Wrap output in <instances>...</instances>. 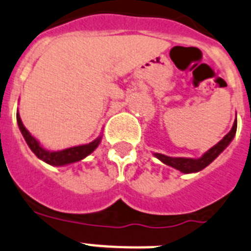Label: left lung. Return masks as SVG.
<instances>
[{"label": "left lung", "instance_id": "1", "mask_svg": "<svg viewBox=\"0 0 251 251\" xmlns=\"http://www.w3.org/2000/svg\"><path fill=\"white\" fill-rule=\"evenodd\" d=\"M236 127H237V121L235 120L234 126L231 128V131L227 135H225V138L222 139L220 143H217L213 148H211L207 152H204L203 156L200 159H189V158H172V156L163 155V154H155L158 159H160L164 164L171 165V167L176 168L182 173H195V172L202 171L203 168L212 163L217 156L220 155V152L227 147L231 140L234 139L235 134H236Z\"/></svg>", "mask_w": 251, "mask_h": 251}]
</instances>
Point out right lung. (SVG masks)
<instances>
[{
  "instance_id": "add662e5",
  "label": "right lung",
  "mask_w": 251,
  "mask_h": 251,
  "mask_svg": "<svg viewBox=\"0 0 251 251\" xmlns=\"http://www.w3.org/2000/svg\"><path fill=\"white\" fill-rule=\"evenodd\" d=\"M17 124H19V127H20V131L23 134V136L25 138L26 143L30 147V149L32 150L35 155L40 158L41 160H44L45 163L50 165H65L69 164V163L78 162L80 159L86 158L88 154L93 151L96 148L99 147L100 141H101V138H99L97 140L92 141V143L87 144V145H79V147H74L69 148V149L60 150V151H47L39 145V143L32 138L30 132L25 128V126L23 125L20 119V115L17 113L16 115Z\"/></svg>"
}]
</instances>
